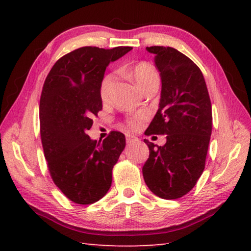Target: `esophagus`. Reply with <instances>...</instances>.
I'll return each mask as SVG.
<instances>
[{
  "label": "esophagus",
  "mask_w": 251,
  "mask_h": 251,
  "mask_svg": "<svg viewBox=\"0 0 251 251\" xmlns=\"http://www.w3.org/2000/svg\"><path fill=\"white\" fill-rule=\"evenodd\" d=\"M136 138L135 136H131V135H126V143L127 144H130V143H133V142H135L136 141Z\"/></svg>",
  "instance_id": "1"
}]
</instances>
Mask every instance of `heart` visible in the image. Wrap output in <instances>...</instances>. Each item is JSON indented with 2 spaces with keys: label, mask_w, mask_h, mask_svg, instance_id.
Returning <instances> with one entry per match:
<instances>
[{
  "label": "heart",
  "mask_w": 251,
  "mask_h": 251,
  "mask_svg": "<svg viewBox=\"0 0 251 251\" xmlns=\"http://www.w3.org/2000/svg\"><path fill=\"white\" fill-rule=\"evenodd\" d=\"M129 74L135 84L137 85L141 91H144L145 88L151 86L152 84L159 83V75L155 70V67L145 62H141L135 64L129 70ZM114 79H115V74L114 73L106 74L104 75V77L101 78L100 84V96L103 100H105L108 97L110 86H112ZM145 120L146 116L144 115V114H138V115H134L127 118L125 125L128 129L135 130L138 129L139 127L142 126L143 122Z\"/></svg>",
  "instance_id": "obj_1"
}]
</instances>
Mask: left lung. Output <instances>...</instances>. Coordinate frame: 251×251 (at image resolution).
<instances>
[{
  "label": "left lung",
  "instance_id": "8db88e82",
  "mask_svg": "<svg viewBox=\"0 0 251 251\" xmlns=\"http://www.w3.org/2000/svg\"><path fill=\"white\" fill-rule=\"evenodd\" d=\"M154 54L161 79L159 108L146 135H167L164 146L147 139L150 157L143 176L156 196L177 199L196 185L205 169L212 114L205 78L199 67L173 48H146Z\"/></svg>",
  "mask_w": 251,
  "mask_h": 251
}]
</instances>
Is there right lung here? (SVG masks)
Instances as JSON below:
<instances>
[{
	"mask_svg": "<svg viewBox=\"0 0 251 251\" xmlns=\"http://www.w3.org/2000/svg\"><path fill=\"white\" fill-rule=\"evenodd\" d=\"M131 49L84 46L62 56L46 76L40 100L42 146L54 184L75 203L99 201L112 185L125 136L112 131L97 143L86 130L103 108L100 84L106 67Z\"/></svg>",
	"mask_w": 251,
	"mask_h": 251,
	"instance_id": "1",
	"label": "right lung"
}]
</instances>
